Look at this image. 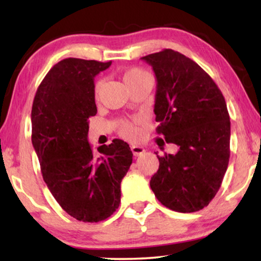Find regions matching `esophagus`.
Wrapping results in <instances>:
<instances>
[{
    "instance_id": "1",
    "label": "esophagus",
    "mask_w": 261,
    "mask_h": 261,
    "mask_svg": "<svg viewBox=\"0 0 261 261\" xmlns=\"http://www.w3.org/2000/svg\"><path fill=\"white\" fill-rule=\"evenodd\" d=\"M130 149H132V152H133V154H134L135 156H139V155H141L142 153H145V148L141 147V146L133 145V146H132V147H130Z\"/></svg>"
}]
</instances>
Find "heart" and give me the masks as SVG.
<instances>
[{
	"mask_svg": "<svg viewBox=\"0 0 261 261\" xmlns=\"http://www.w3.org/2000/svg\"><path fill=\"white\" fill-rule=\"evenodd\" d=\"M146 77H151L148 72H146L145 70L139 69V67H132V69L124 71L122 74V80L128 88H130L132 85L138 83L144 80ZM103 87V81L98 80L95 83L94 87V92L96 97H98L99 91ZM117 129H119L120 135H122L123 138L129 139V140H137L140 137V130L137 126V123L134 121H128V120H122L120 121L119 124H117Z\"/></svg>",
	"mask_w": 261,
	"mask_h": 261,
	"instance_id": "b5f03b06",
	"label": "heart"
}]
</instances>
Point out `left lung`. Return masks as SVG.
Returning <instances> with one entry per match:
<instances>
[{
  "label": "left lung",
  "instance_id": "obj_1",
  "mask_svg": "<svg viewBox=\"0 0 261 261\" xmlns=\"http://www.w3.org/2000/svg\"><path fill=\"white\" fill-rule=\"evenodd\" d=\"M141 59L156 77V132L179 147L174 155L155 153L159 169L149 185L166 208L198 212L215 197L229 163L226 101L212 77L179 52L166 48Z\"/></svg>",
  "mask_w": 261,
  "mask_h": 261
}]
</instances>
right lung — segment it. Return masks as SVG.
I'll list each match as a JSON object with an SVG mask.
<instances>
[{"instance_id":"add662e5","label":"right lung","mask_w":261,"mask_h":261,"mask_svg":"<svg viewBox=\"0 0 261 261\" xmlns=\"http://www.w3.org/2000/svg\"><path fill=\"white\" fill-rule=\"evenodd\" d=\"M112 65L66 58L39 85L32 107V144L46 185L78 221L99 222L119 208L121 180L133 160L129 145L114 139L94 155L88 141L89 117L97 113L94 78Z\"/></svg>"}]
</instances>
